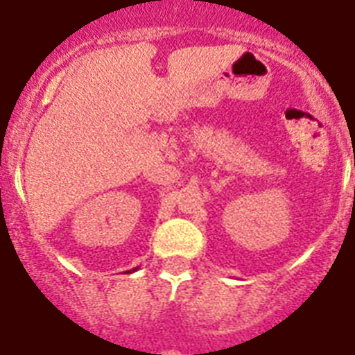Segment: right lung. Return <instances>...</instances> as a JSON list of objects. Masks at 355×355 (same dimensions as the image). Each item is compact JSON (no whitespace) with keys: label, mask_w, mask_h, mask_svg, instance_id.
<instances>
[{"label":"right lung","mask_w":355,"mask_h":355,"mask_svg":"<svg viewBox=\"0 0 355 355\" xmlns=\"http://www.w3.org/2000/svg\"><path fill=\"white\" fill-rule=\"evenodd\" d=\"M135 270H137V268H133V272H135Z\"/></svg>","instance_id":"add662e5"}]
</instances>
